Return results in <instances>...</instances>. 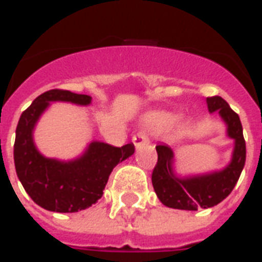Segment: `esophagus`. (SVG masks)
<instances>
[{"label": "esophagus", "instance_id": "1", "mask_svg": "<svg viewBox=\"0 0 262 262\" xmlns=\"http://www.w3.org/2000/svg\"><path fill=\"white\" fill-rule=\"evenodd\" d=\"M132 142H133V144H135L136 147H140L142 144L148 143V137L144 132H137L136 135L133 136V139H132Z\"/></svg>", "mask_w": 262, "mask_h": 262}]
</instances>
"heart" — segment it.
Masks as SVG:
<instances>
[{
  "instance_id": "b5f03b06",
  "label": "heart",
  "mask_w": 262,
  "mask_h": 262,
  "mask_svg": "<svg viewBox=\"0 0 262 262\" xmlns=\"http://www.w3.org/2000/svg\"><path fill=\"white\" fill-rule=\"evenodd\" d=\"M147 120L148 123L154 127L163 129V127H167L174 122V116L171 114H165V112H156V114L150 115Z\"/></svg>"
}]
</instances>
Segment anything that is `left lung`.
Returning a JSON list of instances; mask_svg holds the SVG:
<instances>
[{"label": "left lung", "mask_w": 262, "mask_h": 262, "mask_svg": "<svg viewBox=\"0 0 262 262\" xmlns=\"http://www.w3.org/2000/svg\"><path fill=\"white\" fill-rule=\"evenodd\" d=\"M206 102L210 114L220 115L227 126V136L234 140L230 164L210 174L178 178L172 170V150L167 144L156 146L159 159L151 174V182L161 203L168 208L198 210L217 205L230 195L246 163V140L238 115L222 97H209Z\"/></svg>", "instance_id": "1"}]
</instances>
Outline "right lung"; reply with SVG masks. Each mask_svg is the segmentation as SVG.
<instances>
[{
    "instance_id": "obj_1",
    "label": "right lung",
    "mask_w": 262,
    "mask_h": 262,
    "mask_svg": "<svg viewBox=\"0 0 262 262\" xmlns=\"http://www.w3.org/2000/svg\"><path fill=\"white\" fill-rule=\"evenodd\" d=\"M90 105L91 97L67 90H50L32 102L20 115L16 126L14 161L16 176L28 195L46 210L71 213L90 208L102 196L116 164L135 153L133 143L115 147L92 142L85 153L71 161L48 159L33 143V129L50 102Z\"/></svg>"
}]
</instances>
